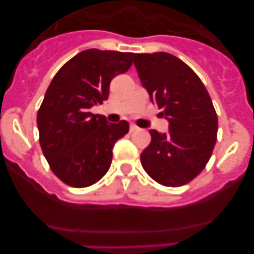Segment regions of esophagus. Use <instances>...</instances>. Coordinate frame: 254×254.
<instances>
[{
  "label": "esophagus",
  "mask_w": 254,
  "mask_h": 254,
  "mask_svg": "<svg viewBox=\"0 0 254 254\" xmlns=\"http://www.w3.org/2000/svg\"><path fill=\"white\" fill-rule=\"evenodd\" d=\"M137 129H139V127H137L136 125H135V124H130V132H134V131H136Z\"/></svg>",
  "instance_id": "esophagus-1"
}]
</instances>
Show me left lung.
<instances>
[{"label": "left lung", "instance_id": "8db88e82", "mask_svg": "<svg viewBox=\"0 0 254 254\" xmlns=\"http://www.w3.org/2000/svg\"><path fill=\"white\" fill-rule=\"evenodd\" d=\"M134 65L170 123L168 134L150 130L151 142L140 156L143 170L162 186H184L205 168L216 142L211 98L198 75L172 54H135Z\"/></svg>", "mask_w": 254, "mask_h": 254}]
</instances>
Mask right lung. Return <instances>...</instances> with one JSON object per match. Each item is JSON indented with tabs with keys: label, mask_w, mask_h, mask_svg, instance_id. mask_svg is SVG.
Masks as SVG:
<instances>
[{
	"label": "right lung",
	"mask_w": 254,
	"mask_h": 254,
	"mask_svg": "<svg viewBox=\"0 0 254 254\" xmlns=\"http://www.w3.org/2000/svg\"><path fill=\"white\" fill-rule=\"evenodd\" d=\"M132 53L83 50L54 76L38 111L39 142L51 171L73 188L97 183L112 163L114 143L129 131V123L108 124L89 108L109 96L115 76L132 65Z\"/></svg>",
	"instance_id": "right-lung-1"
}]
</instances>
